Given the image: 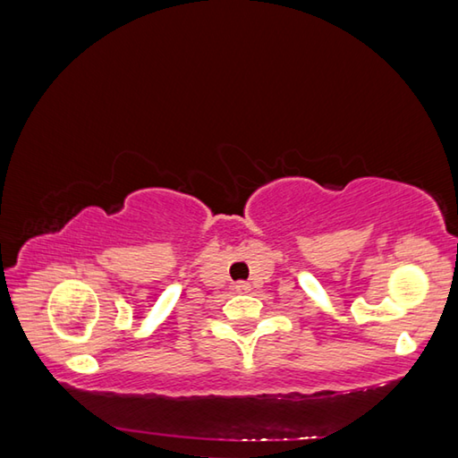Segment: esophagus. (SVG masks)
Wrapping results in <instances>:
<instances>
[{"instance_id":"34e87169","label":"esophagus","mask_w":458,"mask_h":458,"mask_svg":"<svg viewBox=\"0 0 458 458\" xmlns=\"http://www.w3.org/2000/svg\"><path fill=\"white\" fill-rule=\"evenodd\" d=\"M234 288H236V292H248L250 290V284L248 282H236Z\"/></svg>"}]
</instances>
